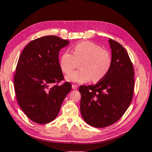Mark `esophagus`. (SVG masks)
<instances>
[{
  "label": "esophagus",
  "instance_id": "esophagus-1",
  "mask_svg": "<svg viewBox=\"0 0 152 152\" xmlns=\"http://www.w3.org/2000/svg\"><path fill=\"white\" fill-rule=\"evenodd\" d=\"M72 88L73 90H76L78 88V86L76 84H72Z\"/></svg>",
  "mask_w": 152,
  "mask_h": 152
}]
</instances>
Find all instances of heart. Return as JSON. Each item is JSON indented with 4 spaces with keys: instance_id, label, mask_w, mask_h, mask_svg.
Listing matches in <instances>:
<instances>
[{
    "instance_id": "1",
    "label": "heart",
    "mask_w": 152,
    "mask_h": 152,
    "mask_svg": "<svg viewBox=\"0 0 152 152\" xmlns=\"http://www.w3.org/2000/svg\"><path fill=\"white\" fill-rule=\"evenodd\" d=\"M80 70L74 71L66 76V80L74 83H85L92 78L94 82L102 79L108 72L112 65L110 52L100 46L90 41L77 44L73 48V54L63 52L59 60V66L65 74L70 72L80 62Z\"/></svg>"
}]
</instances>
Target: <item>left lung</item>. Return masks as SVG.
I'll list each match as a JSON object with an SVG mask.
<instances>
[{
    "label": "left lung",
    "instance_id": "left-lung-1",
    "mask_svg": "<svg viewBox=\"0 0 152 152\" xmlns=\"http://www.w3.org/2000/svg\"><path fill=\"white\" fill-rule=\"evenodd\" d=\"M112 65L108 72L96 85L79 87L80 112L84 120L95 128L116 122L130 104L134 88V72L123 46L109 40Z\"/></svg>",
    "mask_w": 152,
    "mask_h": 152
}]
</instances>
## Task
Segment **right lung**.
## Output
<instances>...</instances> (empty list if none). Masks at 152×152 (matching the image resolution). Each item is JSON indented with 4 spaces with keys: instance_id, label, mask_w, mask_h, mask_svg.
Masks as SVG:
<instances>
[{
    "instance_id": "right-lung-1",
    "label": "right lung",
    "mask_w": 152,
    "mask_h": 152,
    "mask_svg": "<svg viewBox=\"0 0 152 152\" xmlns=\"http://www.w3.org/2000/svg\"><path fill=\"white\" fill-rule=\"evenodd\" d=\"M69 43L56 36H46L29 42L19 57L14 82L16 99L35 123L53 121L72 89L69 82L52 86L64 79L58 55Z\"/></svg>"
}]
</instances>
